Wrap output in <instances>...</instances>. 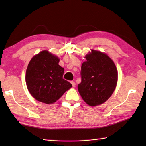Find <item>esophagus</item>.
<instances>
[{"label":"esophagus","instance_id":"1","mask_svg":"<svg viewBox=\"0 0 146 146\" xmlns=\"http://www.w3.org/2000/svg\"><path fill=\"white\" fill-rule=\"evenodd\" d=\"M71 84H72L73 87H75V85H76L75 82H74V81H71Z\"/></svg>","mask_w":146,"mask_h":146}]
</instances>
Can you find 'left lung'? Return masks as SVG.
<instances>
[{
	"label": "left lung",
	"mask_w": 146,
	"mask_h": 146,
	"mask_svg": "<svg viewBox=\"0 0 146 146\" xmlns=\"http://www.w3.org/2000/svg\"><path fill=\"white\" fill-rule=\"evenodd\" d=\"M81 66L82 81L78 90L90 106H98L108 100L114 92L118 71L114 62L105 53L91 49Z\"/></svg>",
	"instance_id": "obj_1"
}]
</instances>
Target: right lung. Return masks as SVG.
<instances>
[{"mask_svg": "<svg viewBox=\"0 0 146 146\" xmlns=\"http://www.w3.org/2000/svg\"><path fill=\"white\" fill-rule=\"evenodd\" d=\"M60 59L47 50L40 51L29 61L26 72L27 88L35 99L53 104L72 85L62 78L64 70Z\"/></svg>", "mask_w": 146, "mask_h": 146, "instance_id": "1", "label": "right lung"}]
</instances>
